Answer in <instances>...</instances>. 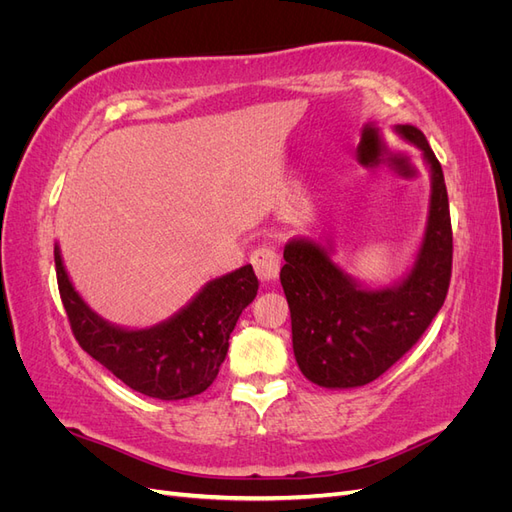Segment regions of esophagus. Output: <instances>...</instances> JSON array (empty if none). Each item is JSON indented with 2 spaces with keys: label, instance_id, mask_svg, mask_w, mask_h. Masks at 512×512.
Here are the masks:
<instances>
[{
  "label": "esophagus",
  "instance_id": "obj_1",
  "mask_svg": "<svg viewBox=\"0 0 512 512\" xmlns=\"http://www.w3.org/2000/svg\"><path fill=\"white\" fill-rule=\"evenodd\" d=\"M250 262L258 275V280H262V282L277 280V275H280V269H282L280 254H277L273 247H267V245L256 247L250 256Z\"/></svg>",
  "mask_w": 512,
  "mask_h": 512
}]
</instances>
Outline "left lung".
Here are the masks:
<instances>
[{
    "label": "left lung",
    "instance_id": "8db88e82",
    "mask_svg": "<svg viewBox=\"0 0 512 512\" xmlns=\"http://www.w3.org/2000/svg\"><path fill=\"white\" fill-rule=\"evenodd\" d=\"M397 132L423 149L431 209L416 265L397 288L363 290L314 241H290L280 280L292 320V348L307 380L352 389L382 376L423 337L444 305L453 271V228L442 166L416 126Z\"/></svg>",
    "mask_w": 512,
    "mask_h": 512
}]
</instances>
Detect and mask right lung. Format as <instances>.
<instances>
[{"mask_svg": "<svg viewBox=\"0 0 512 512\" xmlns=\"http://www.w3.org/2000/svg\"><path fill=\"white\" fill-rule=\"evenodd\" d=\"M61 303L79 346L130 389L156 399H185L207 391L226 359L228 339L258 292L252 265L209 282L168 322L126 331L98 318L72 288L55 245Z\"/></svg>", "mask_w": 512, "mask_h": 512, "instance_id": "1", "label": "right lung"}]
</instances>
